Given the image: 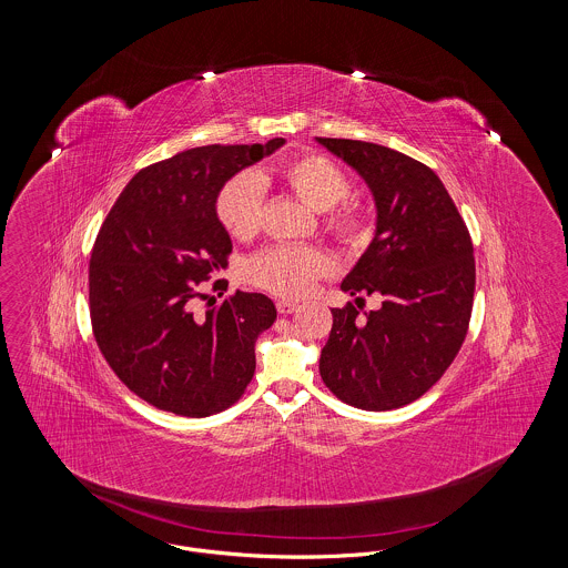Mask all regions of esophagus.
Wrapping results in <instances>:
<instances>
[{
  "label": "esophagus",
  "instance_id": "esophagus-1",
  "mask_svg": "<svg viewBox=\"0 0 568 568\" xmlns=\"http://www.w3.org/2000/svg\"><path fill=\"white\" fill-rule=\"evenodd\" d=\"M296 308L297 302H292V300H278V302H276V311H278L281 315H292Z\"/></svg>",
  "mask_w": 568,
  "mask_h": 568
}]
</instances>
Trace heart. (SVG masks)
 <instances>
[{"label": "heart", "instance_id": "1", "mask_svg": "<svg viewBox=\"0 0 568 568\" xmlns=\"http://www.w3.org/2000/svg\"><path fill=\"white\" fill-rule=\"evenodd\" d=\"M278 183L292 191L315 213H325V230L343 241H359L368 234V219L357 204H338L349 193L347 174L324 155L306 153L276 170ZM266 174L243 172L225 183L216 197V215L230 236L246 241L262 225ZM329 268L320 248L271 246L255 255L248 274L255 285L278 296H300Z\"/></svg>", "mask_w": 568, "mask_h": 568}]
</instances>
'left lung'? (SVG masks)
<instances>
[{"instance_id":"obj_1","label":"left lung","mask_w":568,"mask_h":568,"mask_svg":"<svg viewBox=\"0 0 568 568\" xmlns=\"http://www.w3.org/2000/svg\"><path fill=\"white\" fill-rule=\"evenodd\" d=\"M353 168L375 202L373 241L341 290L377 294L381 306L332 308L334 324L320 373L329 392L364 410L417 400L449 368L464 343L475 294L468 230L440 179L394 149L315 138Z\"/></svg>"}]
</instances>
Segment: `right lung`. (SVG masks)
<instances>
[{"instance_id":"right-lung-1","label":"right lung","mask_w":568,"mask_h":568,"mask_svg":"<svg viewBox=\"0 0 568 568\" xmlns=\"http://www.w3.org/2000/svg\"><path fill=\"white\" fill-rule=\"evenodd\" d=\"M285 144H211L140 170L98 234L91 324L110 368L149 405L206 417L234 405L255 373V341L276 320L264 294L236 292L195 315V287L227 266L216 197Z\"/></svg>"}]
</instances>
